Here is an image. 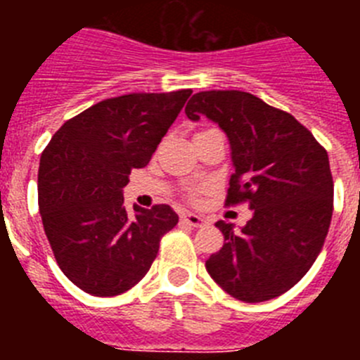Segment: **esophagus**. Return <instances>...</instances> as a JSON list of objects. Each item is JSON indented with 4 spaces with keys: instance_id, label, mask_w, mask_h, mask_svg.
<instances>
[{
    "instance_id": "34e87169",
    "label": "esophagus",
    "mask_w": 360,
    "mask_h": 360,
    "mask_svg": "<svg viewBox=\"0 0 360 360\" xmlns=\"http://www.w3.org/2000/svg\"><path fill=\"white\" fill-rule=\"evenodd\" d=\"M182 219L186 224H189L191 227H202V225H205V219L200 218L198 214H193V212H186V214L182 216Z\"/></svg>"
}]
</instances>
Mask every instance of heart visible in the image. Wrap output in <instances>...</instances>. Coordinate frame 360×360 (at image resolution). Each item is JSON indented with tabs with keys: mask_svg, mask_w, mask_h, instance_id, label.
<instances>
[{
	"mask_svg": "<svg viewBox=\"0 0 360 360\" xmlns=\"http://www.w3.org/2000/svg\"><path fill=\"white\" fill-rule=\"evenodd\" d=\"M205 189H207V186H202V184H200V186L191 187V189H189V198H191V200H196L200 195H202V193H203V191H205Z\"/></svg>",
	"mask_w": 360,
	"mask_h": 360,
	"instance_id": "heart-1",
	"label": "heart"
}]
</instances>
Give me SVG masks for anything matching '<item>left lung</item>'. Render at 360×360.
<instances>
[{
  "label": "left lung",
  "instance_id": "obj_1",
  "mask_svg": "<svg viewBox=\"0 0 360 360\" xmlns=\"http://www.w3.org/2000/svg\"><path fill=\"white\" fill-rule=\"evenodd\" d=\"M186 115H205L224 129L234 173L227 205L249 203L241 231L216 221L225 238L205 262L232 297L262 303L290 290L319 256L333 212L328 153L290 113L240 90L200 91Z\"/></svg>",
  "mask_w": 360,
  "mask_h": 360
}]
</instances>
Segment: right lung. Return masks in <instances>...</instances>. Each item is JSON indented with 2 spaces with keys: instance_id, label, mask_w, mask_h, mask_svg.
Here are the masks:
<instances>
[{
  "instance_id": "add662e5",
  "label": "right lung",
  "mask_w": 360,
  "mask_h": 360,
  "mask_svg": "<svg viewBox=\"0 0 360 360\" xmlns=\"http://www.w3.org/2000/svg\"><path fill=\"white\" fill-rule=\"evenodd\" d=\"M191 90L106 98L66 120L44 148L37 195L59 269L86 294L111 297L141 281L178 224L165 203L124 207L131 169L146 167Z\"/></svg>"
}]
</instances>
